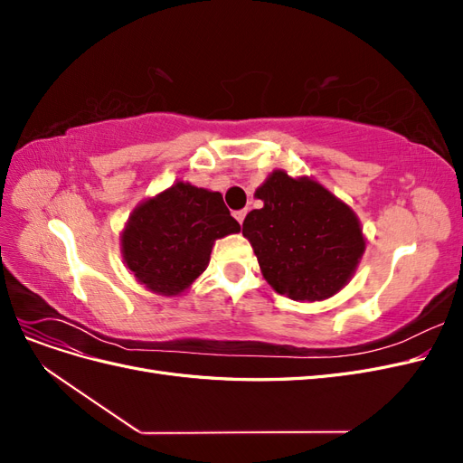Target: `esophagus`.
<instances>
[{
    "label": "esophagus",
    "instance_id": "obj_1",
    "mask_svg": "<svg viewBox=\"0 0 463 463\" xmlns=\"http://www.w3.org/2000/svg\"><path fill=\"white\" fill-rule=\"evenodd\" d=\"M233 216H235L237 222L243 223V220H245V216H247V210H237V213H233Z\"/></svg>",
    "mask_w": 463,
    "mask_h": 463
}]
</instances>
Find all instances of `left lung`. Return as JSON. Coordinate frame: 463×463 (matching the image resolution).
<instances>
[{"mask_svg": "<svg viewBox=\"0 0 463 463\" xmlns=\"http://www.w3.org/2000/svg\"><path fill=\"white\" fill-rule=\"evenodd\" d=\"M262 208L250 210L243 235L260 272L293 301H322L352 279L365 253L359 218L311 177L274 170L255 191Z\"/></svg>", "mask_w": 463, "mask_h": 463, "instance_id": "1", "label": "left lung"}]
</instances>
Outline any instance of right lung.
Here are the masks:
<instances>
[{
	"label": "right lung",
	"mask_w": 463,
	"mask_h": 463,
	"mask_svg": "<svg viewBox=\"0 0 463 463\" xmlns=\"http://www.w3.org/2000/svg\"><path fill=\"white\" fill-rule=\"evenodd\" d=\"M240 232L222 194L177 181L138 204L121 233V255L138 282L179 296L208 266L216 240Z\"/></svg>",
	"instance_id": "1"
}]
</instances>
